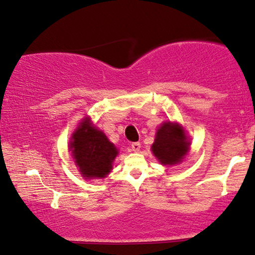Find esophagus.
<instances>
[{"instance_id": "34e87169", "label": "esophagus", "mask_w": 255, "mask_h": 255, "mask_svg": "<svg viewBox=\"0 0 255 255\" xmlns=\"http://www.w3.org/2000/svg\"><path fill=\"white\" fill-rule=\"evenodd\" d=\"M140 147H141V145H140V142H132L131 143V149L133 150V152H139Z\"/></svg>"}]
</instances>
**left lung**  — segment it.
<instances>
[{
  "instance_id": "8db88e82",
  "label": "left lung",
  "mask_w": 255,
  "mask_h": 255,
  "mask_svg": "<svg viewBox=\"0 0 255 255\" xmlns=\"http://www.w3.org/2000/svg\"><path fill=\"white\" fill-rule=\"evenodd\" d=\"M190 149L184 130L171 122L164 123L156 132V138L152 146L155 156L162 164L173 165L179 163Z\"/></svg>"
}]
</instances>
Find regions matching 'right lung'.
<instances>
[{
  "label": "right lung",
  "instance_id": "right-lung-1",
  "mask_svg": "<svg viewBox=\"0 0 255 255\" xmlns=\"http://www.w3.org/2000/svg\"><path fill=\"white\" fill-rule=\"evenodd\" d=\"M70 148L85 178H105L112 170L117 149L102 131L84 120L72 135Z\"/></svg>",
  "mask_w": 255,
  "mask_h": 255
}]
</instances>
